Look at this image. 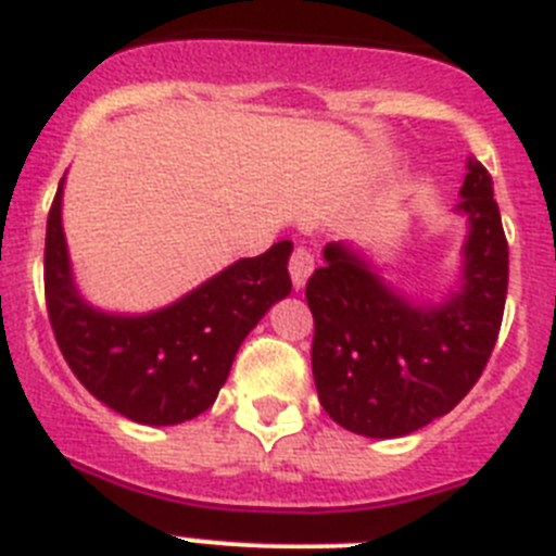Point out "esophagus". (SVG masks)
<instances>
[{"instance_id": "34e87169", "label": "esophagus", "mask_w": 556, "mask_h": 556, "mask_svg": "<svg viewBox=\"0 0 556 556\" xmlns=\"http://www.w3.org/2000/svg\"><path fill=\"white\" fill-rule=\"evenodd\" d=\"M314 273V256L305 248H298V251L292 253V258H289V275H292V283L294 289H303L305 281L312 278Z\"/></svg>"}]
</instances>
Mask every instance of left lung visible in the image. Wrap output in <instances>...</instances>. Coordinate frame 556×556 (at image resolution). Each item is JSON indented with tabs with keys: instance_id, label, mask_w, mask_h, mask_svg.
I'll return each mask as SVG.
<instances>
[{
	"instance_id": "1",
	"label": "left lung",
	"mask_w": 556,
	"mask_h": 556,
	"mask_svg": "<svg viewBox=\"0 0 556 556\" xmlns=\"http://www.w3.org/2000/svg\"><path fill=\"white\" fill-rule=\"evenodd\" d=\"M460 269L438 298L386 278L364 244L328 242L308 278L312 369L323 407L344 430L402 438L441 419L480 380L507 298V239L485 167L468 156L460 203Z\"/></svg>"
}]
</instances>
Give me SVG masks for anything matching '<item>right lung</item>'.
Returning <instances> with one entry per match:
<instances>
[{
  "label": "right lung",
  "mask_w": 556,
  "mask_h": 556,
  "mask_svg": "<svg viewBox=\"0 0 556 556\" xmlns=\"http://www.w3.org/2000/svg\"><path fill=\"white\" fill-rule=\"evenodd\" d=\"M60 178L46 220L43 281L49 319L79 383L129 421L170 427L215 405L242 341L289 298V239L239 258L154 312H106L76 283L63 228Z\"/></svg>",
  "instance_id": "add662e5"
}]
</instances>
